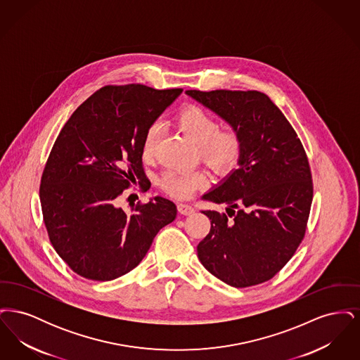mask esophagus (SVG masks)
I'll return each instance as SVG.
<instances>
[{
  "label": "esophagus",
  "mask_w": 360,
  "mask_h": 360,
  "mask_svg": "<svg viewBox=\"0 0 360 360\" xmlns=\"http://www.w3.org/2000/svg\"><path fill=\"white\" fill-rule=\"evenodd\" d=\"M176 209H178V212H179L181 214H184V216H188V214L194 213V207L188 205V204H178Z\"/></svg>",
  "instance_id": "esophagus-1"
}]
</instances>
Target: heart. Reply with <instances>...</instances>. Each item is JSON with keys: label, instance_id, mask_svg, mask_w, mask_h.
Wrapping results in <instances>:
<instances>
[{"label": "heart", "instance_id": "obj_1", "mask_svg": "<svg viewBox=\"0 0 360 360\" xmlns=\"http://www.w3.org/2000/svg\"><path fill=\"white\" fill-rule=\"evenodd\" d=\"M176 122L195 144L206 166L217 175H226L238 166L243 155V137L238 129H220V122L198 105L185 106L176 116ZM162 127L153 122L143 136L141 153L153 159L160 140ZM206 174L201 170H167L160 178V186L172 197L186 200L195 190L205 186Z\"/></svg>", "mask_w": 360, "mask_h": 360}]
</instances>
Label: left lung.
<instances>
[{
	"label": "left lung",
	"instance_id": "obj_1",
	"mask_svg": "<svg viewBox=\"0 0 360 360\" xmlns=\"http://www.w3.org/2000/svg\"><path fill=\"white\" fill-rule=\"evenodd\" d=\"M243 137L239 169L204 194L226 213L202 210L210 231L197 254L210 274L233 288L271 279L305 236L313 182L308 156L290 122L257 90H188Z\"/></svg>",
	"mask_w": 360,
	"mask_h": 360
}]
</instances>
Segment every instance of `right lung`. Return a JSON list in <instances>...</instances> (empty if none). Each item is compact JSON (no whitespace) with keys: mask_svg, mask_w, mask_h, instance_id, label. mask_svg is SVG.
<instances>
[{"mask_svg":"<svg viewBox=\"0 0 360 360\" xmlns=\"http://www.w3.org/2000/svg\"><path fill=\"white\" fill-rule=\"evenodd\" d=\"M182 93L144 85L103 86L81 103L56 137L40 181V204L52 247L86 279L112 281L146 257L156 233L176 216L163 197L119 206L139 181L146 129Z\"/></svg>","mask_w":360,"mask_h":360,"instance_id":"1","label":"right lung"}]
</instances>
